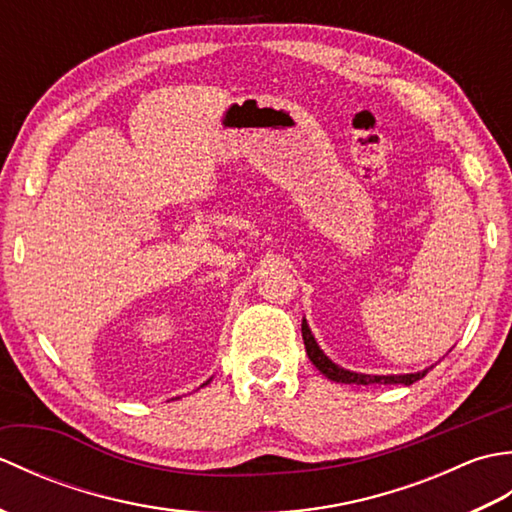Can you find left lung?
<instances>
[{
  "label": "left lung",
  "instance_id": "obj_1",
  "mask_svg": "<svg viewBox=\"0 0 512 512\" xmlns=\"http://www.w3.org/2000/svg\"><path fill=\"white\" fill-rule=\"evenodd\" d=\"M301 334H303V343H306V352L310 356V361L314 363V367H317L325 378L334 380V383H343V385H398V383L413 385L416 380L424 378L429 372V369H422V372H418V374H400V376L356 374V372H350V369H343L336 363H332L330 358L323 354V350L317 345V341H314V336L308 328L306 319H303V323H301Z\"/></svg>",
  "mask_w": 512,
  "mask_h": 512
}]
</instances>
